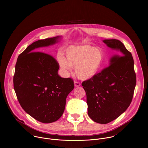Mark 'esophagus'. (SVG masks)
<instances>
[{"label": "esophagus", "mask_w": 148, "mask_h": 148, "mask_svg": "<svg viewBox=\"0 0 148 148\" xmlns=\"http://www.w3.org/2000/svg\"><path fill=\"white\" fill-rule=\"evenodd\" d=\"M74 85H75V86L77 87V86H79L80 85V83L79 82H78L75 81V82H74Z\"/></svg>", "instance_id": "1"}]
</instances>
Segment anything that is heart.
Returning <instances> with one entry per match:
<instances>
[{
  "mask_svg": "<svg viewBox=\"0 0 148 148\" xmlns=\"http://www.w3.org/2000/svg\"><path fill=\"white\" fill-rule=\"evenodd\" d=\"M65 59L58 58L61 67L69 72L71 68H75V73L82 80L93 77L99 71L103 63L104 56L101 50L89 45H72L65 51Z\"/></svg>",
  "mask_w": 148,
  "mask_h": 148,
  "instance_id": "b5f03b06",
  "label": "heart"
}]
</instances>
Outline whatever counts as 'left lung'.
I'll list each match as a JSON object with an SVG mask.
<instances>
[{
    "instance_id": "8db88e82",
    "label": "left lung",
    "mask_w": 148,
    "mask_h": 148,
    "mask_svg": "<svg viewBox=\"0 0 148 148\" xmlns=\"http://www.w3.org/2000/svg\"><path fill=\"white\" fill-rule=\"evenodd\" d=\"M103 42L119 51L110 65L82 83L86 95L88 114L95 122L108 124L123 113L130 106L136 84L134 60L131 53L120 40Z\"/></svg>"
}]
</instances>
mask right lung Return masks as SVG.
Returning <instances> with one entry per match:
<instances>
[{
    "instance_id": "1",
    "label": "right lung",
    "mask_w": 148,
    "mask_h": 148,
    "mask_svg": "<svg viewBox=\"0 0 148 148\" xmlns=\"http://www.w3.org/2000/svg\"><path fill=\"white\" fill-rule=\"evenodd\" d=\"M60 36L39 40L29 45L17 59L14 88L22 108L42 123H51L63 114L66 98L73 89L71 78L58 75L59 65L51 55L35 51L58 42Z\"/></svg>"
}]
</instances>
